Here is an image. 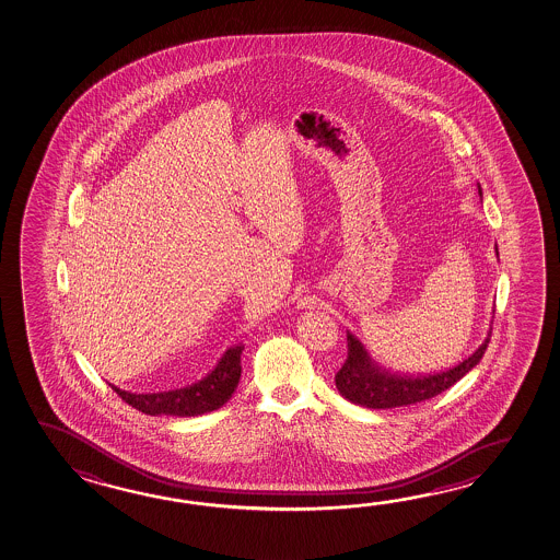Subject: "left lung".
<instances>
[{"label": "left lung", "mask_w": 560, "mask_h": 560, "mask_svg": "<svg viewBox=\"0 0 560 560\" xmlns=\"http://www.w3.org/2000/svg\"><path fill=\"white\" fill-rule=\"evenodd\" d=\"M478 192L481 197L480 185H478ZM490 336L491 328L480 348L451 370L415 377V375H399V373L382 370L370 358L363 343L353 334L348 332V358L340 368V372L336 373V387L348 401L362 405L368 409H393V407L421 402L446 392L470 372L471 368H476L490 343Z\"/></svg>", "instance_id": "8db88e82"}]
</instances>
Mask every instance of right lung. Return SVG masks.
<instances>
[{
  "instance_id": "right-lung-1",
  "label": "right lung",
  "mask_w": 560,
  "mask_h": 560,
  "mask_svg": "<svg viewBox=\"0 0 560 560\" xmlns=\"http://www.w3.org/2000/svg\"><path fill=\"white\" fill-rule=\"evenodd\" d=\"M244 346L237 343L228 348L220 358L217 368L202 377L200 382L188 387L159 393H129L114 387L124 401L136 407L145 415H175V417H197L205 412L217 411L236 392L242 375V358Z\"/></svg>"
}]
</instances>
